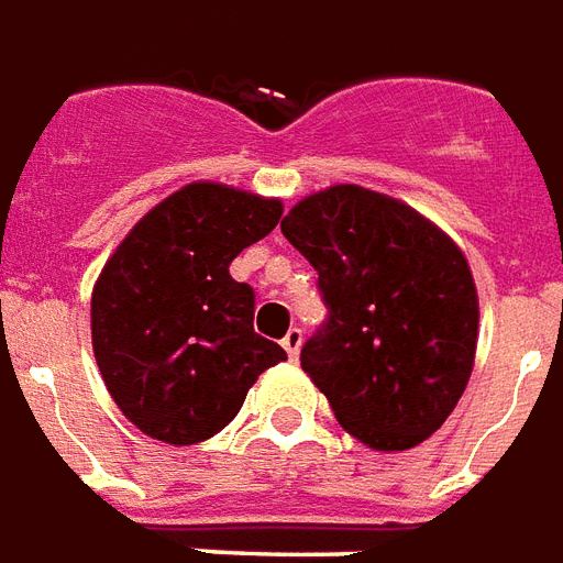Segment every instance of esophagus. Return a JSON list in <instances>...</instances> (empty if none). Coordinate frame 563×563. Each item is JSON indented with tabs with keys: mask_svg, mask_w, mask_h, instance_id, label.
<instances>
[{
	"mask_svg": "<svg viewBox=\"0 0 563 563\" xmlns=\"http://www.w3.org/2000/svg\"><path fill=\"white\" fill-rule=\"evenodd\" d=\"M282 347H285L290 360H297L299 347H302V330H297V327H294V330H287V335L282 339Z\"/></svg>",
	"mask_w": 563,
	"mask_h": 563,
	"instance_id": "obj_1",
	"label": "esophagus"
}]
</instances>
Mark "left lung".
Masks as SVG:
<instances>
[{
  "label": "left lung",
  "mask_w": 563,
  "mask_h": 563,
  "mask_svg": "<svg viewBox=\"0 0 563 563\" xmlns=\"http://www.w3.org/2000/svg\"><path fill=\"white\" fill-rule=\"evenodd\" d=\"M282 233L318 273L327 321L299 363L339 426L375 450L438 432L477 351L465 254L420 212L360 186L299 200Z\"/></svg>",
  "instance_id": "8db88e82"
}]
</instances>
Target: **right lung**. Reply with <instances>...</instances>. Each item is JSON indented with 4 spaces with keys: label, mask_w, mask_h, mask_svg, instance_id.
<instances>
[{
    "label": "right lung",
    "mask_w": 563,
    "mask_h": 563,
    "mask_svg": "<svg viewBox=\"0 0 563 563\" xmlns=\"http://www.w3.org/2000/svg\"><path fill=\"white\" fill-rule=\"evenodd\" d=\"M282 203L195 183L146 212L98 276L92 347L110 396L141 432L197 444L240 413L261 372L287 360L254 332V290L231 276Z\"/></svg>",
    "instance_id": "right-lung-1"
}]
</instances>
